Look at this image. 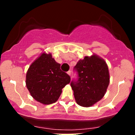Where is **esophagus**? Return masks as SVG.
<instances>
[{
	"mask_svg": "<svg viewBox=\"0 0 135 135\" xmlns=\"http://www.w3.org/2000/svg\"><path fill=\"white\" fill-rule=\"evenodd\" d=\"M67 74H69V75H70H70H71V71H69V72H67Z\"/></svg>",
	"mask_w": 135,
	"mask_h": 135,
	"instance_id": "1",
	"label": "esophagus"
}]
</instances>
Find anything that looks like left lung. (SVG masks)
Masks as SVG:
<instances>
[{"label": "left lung", "mask_w": 135, "mask_h": 135, "mask_svg": "<svg viewBox=\"0 0 135 135\" xmlns=\"http://www.w3.org/2000/svg\"><path fill=\"white\" fill-rule=\"evenodd\" d=\"M78 79L70 86L80 106L89 107L104 97L110 83L108 68L103 59L93 55L80 60L74 66Z\"/></svg>", "instance_id": "8db88e82"}]
</instances>
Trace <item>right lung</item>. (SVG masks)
Returning a JSON list of instances; mask_svg holds the SVG:
<instances>
[{
	"label": "right lung",
	"instance_id": "1",
	"mask_svg": "<svg viewBox=\"0 0 135 135\" xmlns=\"http://www.w3.org/2000/svg\"><path fill=\"white\" fill-rule=\"evenodd\" d=\"M70 77L60 69L51 53L43 52L28 69L26 86L32 97L44 105L55 103Z\"/></svg>",
	"mask_w": 135,
	"mask_h": 135
}]
</instances>
